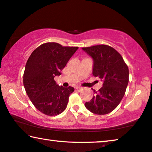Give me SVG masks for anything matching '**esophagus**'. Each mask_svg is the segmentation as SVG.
<instances>
[{"label":"esophagus","instance_id":"esophagus-1","mask_svg":"<svg viewBox=\"0 0 152 152\" xmlns=\"http://www.w3.org/2000/svg\"><path fill=\"white\" fill-rule=\"evenodd\" d=\"M76 89L77 91H81V90L83 89V87H76Z\"/></svg>","mask_w":152,"mask_h":152}]
</instances>
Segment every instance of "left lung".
I'll return each mask as SVG.
<instances>
[{
    "label": "left lung",
    "mask_w": 152,
    "mask_h": 152,
    "mask_svg": "<svg viewBox=\"0 0 152 152\" xmlns=\"http://www.w3.org/2000/svg\"><path fill=\"white\" fill-rule=\"evenodd\" d=\"M94 59L93 75L103 81L102 87L85 107L96 115H106L117 108L124 96L129 81V69L123 57L108 45L82 48Z\"/></svg>",
    "instance_id": "obj_1"
}]
</instances>
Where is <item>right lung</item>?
<instances>
[{"instance_id":"1","label":"right lung","mask_w":152,"mask_h":152,"mask_svg":"<svg viewBox=\"0 0 152 152\" xmlns=\"http://www.w3.org/2000/svg\"><path fill=\"white\" fill-rule=\"evenodd\" d=\"M78 48L48 42L40 45L29 56L23 75L24 89L35 107L44 115H58L66 108L74 87L58 86L54 78L61 75Z\"/></svg>"}]
</instances>
